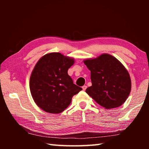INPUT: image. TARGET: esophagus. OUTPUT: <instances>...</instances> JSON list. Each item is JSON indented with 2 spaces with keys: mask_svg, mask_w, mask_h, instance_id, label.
Here are the masks:
<instances>
[{
  "mask_svg": "<svg viewBox=\"0 0 149 149\" xmlns=\"http://www.w3.org/2000/svg\"><path fill=\"white\" fill-rule=\"evenodd\" d=\"M87 85H84V86H83L82 87V89H83V90H84V91H85V90H86V89H87Z\"/></svg>",
  "mask_w": 149,
  "mask_h": 149,
  "instance_id": "1",
  "label": "esophagus"
}]
</instances>
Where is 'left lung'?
<instances>
[{
	"instance_id": "obj_1",
	"label": "left lung",
	"mask_w": 149,
	"mask_h": 149,
	"mask_svg": "<svg viewBox=\"0 0 149 149\" xmlns=\"http://www.w3.org/2000/svg\"><path fill=\"white\" fill-rule=\"evenodd\" d=\"M91 71L92 86L86 93L98 104L107 109L120 107L131 91L129 73L119 60L108 54L97 58L84 60Z\"/></svg>"
}]
</instances>
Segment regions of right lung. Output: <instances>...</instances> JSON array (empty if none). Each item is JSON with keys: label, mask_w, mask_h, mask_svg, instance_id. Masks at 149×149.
Returning <instances> with one entry per match:
<instances>
[{"label": "right lung", "mask_w": 149, "mask_h": 149, "mask_svg": "<svg viewBox=\"0 0 149 149\" xmlns=\"http://www.w3.org/2000/svg\"><path fill=\"white\" fill-rule=\"evenodd\" d=\"M74 63L71 58L52 52L45 54L35 65L30 77V91L37 105L45 112H63L73 96L82 90L68 74Z\"/></svg>", "instance_id": "add662e5"}]
</instances>
